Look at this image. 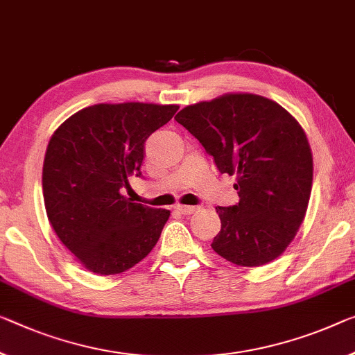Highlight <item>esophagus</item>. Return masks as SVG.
Instances as JSON below:
<instances>
[{"label": "esophagus", "instance_id": "34e87169", "mask_svg": "<svg viewBox=\"0 0 355 355\" xmlns=\"http://www.w3.org/2000/svg\"><path fill=\"white\" fill-rule=\"evenodd\" d=\"M196 209H198V206H184V205L174 206V211H178L179 214H184V216L193 214V212H196Z\"/></svg>", "mask_w": 355, "mask_h": 355}]
</instances>
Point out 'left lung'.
<instances>
[{"instance_id":"obj_1","label":"left lung","mask_w":355,"mask_h":355,"mask_svg":"<svg viewBox=\"0 0 355 355\" xmlns=\"http://www.w3.org/2000/svg\"><path fill=\"white\" fill-rule=\"evenodd\" d=\"M176 122L236 178V205L217 206L220 232L211 248L239 266H260L284 252L306 216L313 154L297 119L268 98L225 94L184 107Z\"/></svg>"}]
</instances>
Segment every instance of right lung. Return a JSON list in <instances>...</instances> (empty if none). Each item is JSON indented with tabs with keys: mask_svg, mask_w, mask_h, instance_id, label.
<instances>
[{
	"mask_svg": "<svg viewBox=\"0 0 355 355\" xmlns=\"http://www.w3.org/2000/svg\"><path fill=\"white\" fill-rule=\"evenodd\" d=\"M178 109L101 103L73 114L52 135L42 166L47 219L85 270L119 275L159 241L170 211L133 203L123 190L141 176L147 138Z\"/></svg>",
	"mask_w": 355,
	"mask_h": 355,
	"instance_id": "add662e5",
	"label": "right lung"
}]
</instances>
